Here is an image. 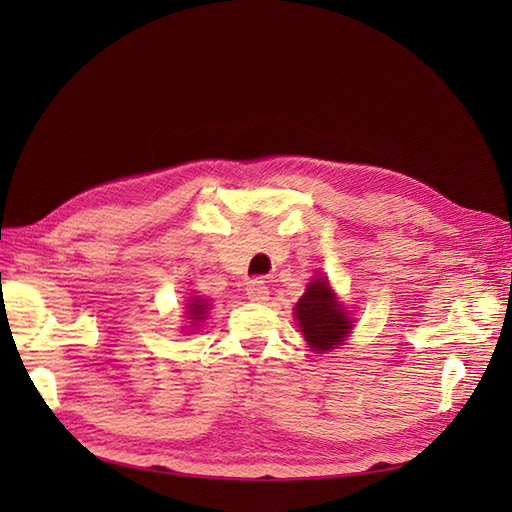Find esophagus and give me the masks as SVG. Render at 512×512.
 I'll return each instance as SVG.
<instances>
[{"mask_svg": "<svg viewBox=\"0 0 512 512\" xmlns=\"http://www.w3.org/2000/svg\"><path fill=\"white\" fill-rule=\"evenodd\" d=\"M245 294H247V299H250L252 303H265L269 299V288L265 286V282L254 280V282L247 284Z\"/></svg>", "mask_w": 512, "mask_h": 512, "instance_id": "obj_1", "label": "esophagus"}]
</instances>
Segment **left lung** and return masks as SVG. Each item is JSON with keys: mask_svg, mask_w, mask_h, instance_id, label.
Instances as JSON below:
<instances>
[{"mask_svg": "<svg viewBox=\"0 0 512 512\" xmlns=\"http://www.w3.org/2000/svg\"><path fill=\"white\" fill-rule=\"evenodd\" d=\"M294 316H297L305 342L318 354L342 346L352 329V320L337 301L327 277H314L309 282L294 307Z\"/></svg>", "mask_w": 512, "mask_h": 512, "instance_id": "left-lung-1", "label": "left lung"}]
</instances>
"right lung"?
<instances>
[{"label":"right lung","mask_w":512,"mask_h":512,"mask_svg":"<svg viewBox=\"0 0 512 512\" xmlns=\"http://www.w3.org/2000/svg\"><path fill=\"white\" fill-rule=\"evenodd\" d=\"M209 312V303L200 297H192L188 303V314L192 322H200L205 318V314Z\"/></svg>","instance_id":"add662e5"}]
</instances>
